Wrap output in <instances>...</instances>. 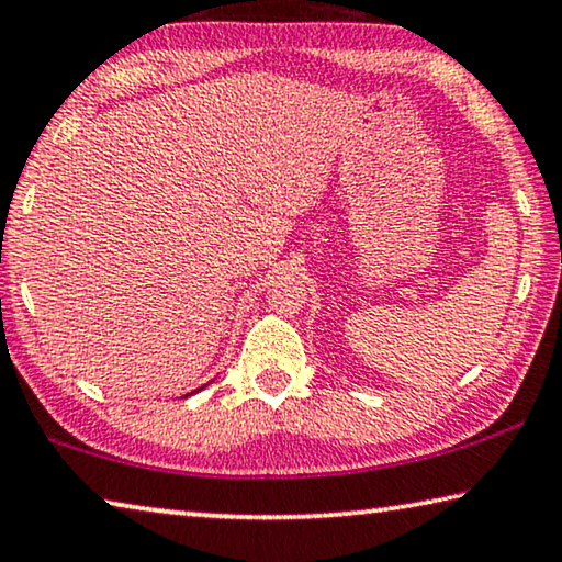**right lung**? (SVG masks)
<instances>
[{"label":"right lung","instance_id":"obj_1","mask_svg":"<svg viewBox=\"0 0 562 562\" xmlns=\"http://www.w3.org/2000/svg\"><path fill=\"white\" fill-rule=\"evenodd\" d=\"M202 387H204V385H202ZM202 387H200V390H202ZM194 393H198V390H194ZM190 395H192V393H190ZM184 397H187V395H184Z\"/></svg>","mask_w":562,"mask_h":562}]
</instances>
